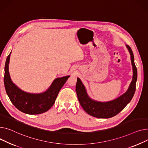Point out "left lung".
<instances>
[{
    "instance_id": "left-lung-1",
    "label": "left lung",
    "mask_w": 148,
    "mask_h": 148,
    "mask_svg": "<svg viewBox=\"0 0 148 148\" xmlns=\"http://www.w3.org/2000/svg\"><path fill=\"white\" fill-rule=\"evenodd\" d=\"M130 55L133 70L132 81L125 93L115 100L108 102H99L91 99L86 93L84 85L79 78H77L76 91L77 96L84 110L88 114L99 118H109L116 115L123 110L127 104L132 100L136 91V84L137 77V71L134 64L133 51L128 45H126Z\"/></svg>"
}]
</instances>
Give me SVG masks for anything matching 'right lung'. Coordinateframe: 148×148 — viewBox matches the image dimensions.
I'll return each instance as SVG.
<instances>
[{
	"instance_id": "obj_1",
	"label": "right lung",
	"mask_w": 148,
	"mask_h": 148,
	"mask_svg": "<svg viewBox=\"0 0 148 148\" xmlns=\"http://www.w3.org/2000/svg\"><path fill=\"white\" fill-rule=\"evenodd\" d=\"M10 54L7 57L5 65L4 84L6 92L16 108L25 114H40L48 111L55 103L58 94L70 76L56 79L49 89L41 94L24 92L12 83L8 71Z\"/></svg>"
}]
</instances>
